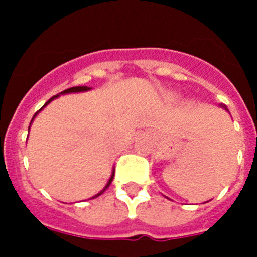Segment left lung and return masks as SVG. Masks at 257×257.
<instances>
[{
    "label": "left lung",
    "instance_id": "8db88e82",
    "mask_svg": "<svg viewBox=\"0 0 257 257\" xmlns=\"http://www.w3.org/2000/svg\"><path fill=\"white\" fill-rule=\"evenodd\" d=\"M220 108H222V109H225V110H226V112H228V113H229V110H228V108H226V106H225V105H224V104H220Z\"/></svg>",
    "mask_w": 257,
    "mask_h": 257
}]
</instances>
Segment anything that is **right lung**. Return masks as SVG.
<instances>
[{"label": "right lung", "instance_id": "add662e5", "mask_svg": "<svg viewBox=\"0 0 257 257\" xmlns=\"http://www.w3.org/2000/svg\"><path fill=\"white\" fill-rule=\"evenodd\" d=\"M88 90H91V87H87V86H76V87H70V88H67V90H64V91H61L60 94L55 95V96H52L51 99H50V100H47V103L45 104V105L42 106V108H41L40 110H38V112L36 113L35 115H33V118H32V121H31V124H32V122H33V119H35V118L37 117V114H38V113H40L41 110H42V109H44L45 106L47 105V104H50V103H51V101L54 100V99H56V97H59V96H60V95H65V94H74V92H85V91H88ZM31 124H29V127H28V131H29V128H31ZM113 178H114V169H113V171H112V175H110V178H109V180H108V183H106V185H105V187H104L103 189L100 190V192L97 193V194H95V196L92 197V198H96V197H99V196H100V194H103V193L105 192L106 189H108V188H109V185H110V184H112V181H113ZM92 198H90V199H92Z\"/></svg>", "mask_w": 257, "mask_h": 257}]
</instances>
